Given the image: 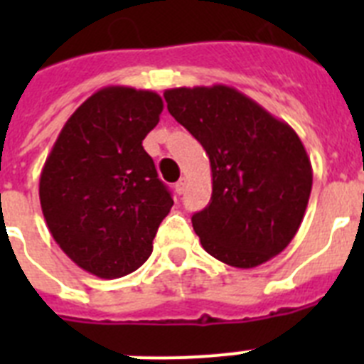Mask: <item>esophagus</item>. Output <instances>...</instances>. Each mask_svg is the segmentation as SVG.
<instances>
[{
  "mask_svg": "<svg viewBox=\"0 0 364 364\" xmlns=\"http://www.w3.org/2000/svg\"><path fill=\"white\" fill-rule=\"evenodd\" d=\"M175 189H176V193H178V195H184V191H186V178H180L178 182H176V184H175Z\"/></svg>",
  "mask_w": 364,
  "mask_h": 364,
  "instance_id": "34e87169",
  "label": "esophagus"
}]
</instances>
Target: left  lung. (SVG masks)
Segmentation results:
<instances>
[{"label": "left lung", "instance_id": "8db88e82", "mask_svg": "<svg viewBox=\"0 0 364 364\" xmlns=\"http://www.w3.org/2000/svg\"><path fill=\"white\" fill-rule=\"evenodd\" d=\"M164 98L210 156L211 200L191 217L202 247L235 268L279 255L301 226L314 180L297 133L233 87H176Z\"/></svg>", "mask_w": 364, "mask_h": 364}]
</instances>
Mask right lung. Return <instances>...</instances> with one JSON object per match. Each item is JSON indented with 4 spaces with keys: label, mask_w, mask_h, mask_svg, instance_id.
<instances>
[{
    "label": "right lung",
    "mask_w": 364,
    "mask_h": 364,
    "mask_svg": "<svg viewBox=\"0 0 364 364\" xmlns=\"http://www.w3.org/2000/svg\"><path fill=\"white\" fill-rule=\"evenodd\" d=\"M164 102L153 91L104 87L70 114L40 176L53 239L74 264L118 279L149 259L173 205L142 140Z\"/></svg>",
    "instance_id": "1"
}]
</instances>
